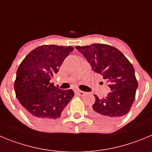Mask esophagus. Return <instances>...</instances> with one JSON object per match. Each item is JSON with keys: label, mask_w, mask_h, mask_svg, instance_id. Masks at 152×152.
<instances>
[{"label": "esophagus", "mask_w": 152, "mask_h": 152, "mask_svg": "<svg viewBox=\"0 0 152 152\" xmlns=\"http://www.w3.org/2000/svg\"><path fill=\"white\" fill-rule=\"evenodd\" d=\"M76 94H77L78 95H79V96H82V97H83V96H84L85 94H86V92L83 91L77 90V91H76Z\"/></svg>", "instance_id": "esophagus-1"}]
</instances>
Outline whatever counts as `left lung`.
<instances>
[{
    "instance_id": "8db88e82",
    "label": "left lung",
    "mask_w": 152,
    "mask_h": 152,
    "mask_svg": "<svg viewBox=\"0 0 152 152\" xmlns=\"http://www.w3.org/2000/svg\"><path fill=\"white\" fill-rule=\"evenodd\" d=\"M83 54L92 70L103 75L111 91L105 98L97 95L91 115L99 122H116L130 111L135 100L138 83L135 69L118 49L106 44L76 46Z\"/></svg>"
}]
</instances>
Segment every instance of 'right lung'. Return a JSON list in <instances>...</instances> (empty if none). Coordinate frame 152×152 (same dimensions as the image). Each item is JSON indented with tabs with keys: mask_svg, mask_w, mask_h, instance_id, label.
<instances>
[{
	"mask_svg": "<svg viewBox=\"0 0 152 152\" xmlns=\"http://www.w3.org/2000/svg\"><path fill=\"white\" fill-rule=\"evenodd\" d=\"M73 50L72 46H39L25 57L17 69L15 96L27 115L37 124H49L58 120L74 96L71 89L62 90L50 83Z\"/></svg>",
	"mask_w": 152,
	"mask_h": 152,
	"instance_id": "right-lung-1",
	"label": "right lung"
}]
</instances>
